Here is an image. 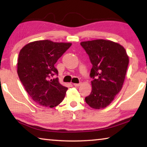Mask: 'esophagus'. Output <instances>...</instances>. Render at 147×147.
Listing matches in <instances>:
<instances>
[{
	"mask_svg": "<svg viewBox=\"0 0 147 147\" xmlns=\"http://www.w3.org/2000/svg\"><path fill=\"white\" fill-rule=\"evenodd\" d=\"M73 85L75 87H78V86L81 85V84L80 83V84H73Z\"/></svg>",
	"mask_w": 147,
	"mask_h": 147,
	"instance_id": "obj_1",
	"label": "esophagus"
}]
</instances>
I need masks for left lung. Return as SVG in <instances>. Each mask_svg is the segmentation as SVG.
I'll list each match as a JSON object with an SVG mask.
<instances>
[{"instance_id":"left-lung-1","label":"left lung","mask_w":147,"mask_h":147,"mask_svg":"<svg viewBox=\"0 0 147 147\" xmlns=\"http://www.w3.org/2000/svg\"><path fill=\"white\" fill-rule=\"evenodd\" d=\"M93 67L90 76L92 91L85 100L91 108H105L121 90L127 71L129 58L118 43L105 39L81 42Z\"/></svg>"}]
</instances>
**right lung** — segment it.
Wrapping results in <instances>:
<instances>
[{
  "instance_id": "add662e5",
  "label": "right lung",
  "mask_w": 147,
  "mask_h": 147,
  "mask_svg": "<svg viewBox=\"0 0 147 147\" xmlns=\"http://www.w3.org/2000/svg\"><path fill=\"white\" fill-rule=\"evenodd\" d=\"M71 45L47 39L30 42L20 51L17 74L30 96L39 105L54 108L65 96L68 88L54 78L58 74L54 65Z\"/></svg>"
}]
</instances>
